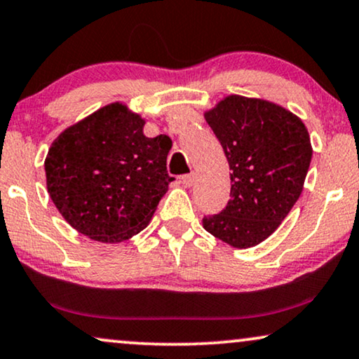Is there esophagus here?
<instances>
[{
  "instance_id": "1",
  "label": "esophagus",
  "mask_w": 359,
  "mask_h": 359,
  "mask_svg": "<svg viewBox=\"0 0 359 359\" xmlns=\"http://www.w3.org/2000/svg\"><path fill=\"white\" fill-rule=\"evenodd\" d=\"M180 182H182L184 187H192L194 182H195V175L194 174L182 175V177H180Z\"/></svg>"
}]
</instances>
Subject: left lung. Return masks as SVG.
<instances>
[{"mask_svg":"<svg viewBox=\"0 0 359 359\" xmlns=\"http://www.w3.org/2000/svg\"><path fill=\"white\" fill-rule=\"evenodd\" d=\"M229 164L231 198L203 228L246 250L267 240L304 190L312 144L297 114L262 98L228 95L203 113Z\"/></svg>","mask_w":359,"mask_h":359,"instance_id":"obj_1","label":"left lung"}]
</instances>
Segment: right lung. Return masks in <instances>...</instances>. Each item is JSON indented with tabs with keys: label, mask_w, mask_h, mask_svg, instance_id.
<instances>
[{
	"label": "right lung",
	"mask_w": 359,
	"mask_h": 359,
	"mask_svg": "<svg viewBox=\"0 0 359 359\" xmlns=\"http://www.w3.org/2000/svg\"><path fill=\"white\" fill-rule=\"evenodd\" d=\"M146 119L109 103L55 137L44 161L52 202L90 240L121 243L149 224L172 177V141L144 136Z\"/></svg>",
	"instance_id": "obj_1"
}]
</instances>
